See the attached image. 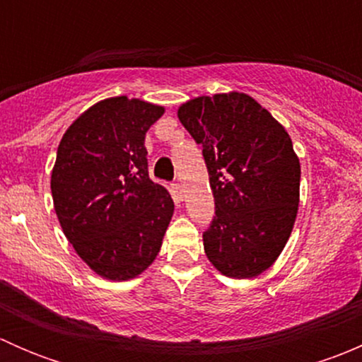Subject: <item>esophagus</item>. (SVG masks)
<instances>
[{
	"instance_id": "obj_1",
	"label": "esophagus",
	"mask_w": 362,
	"mask_h": 362,
	"mask_svg": "<svg viewBox=\"0 0 362 362\" xmlns=\"http://www.w3.org/2000/svg\"><path fill=\"white\" fill-rule=\"evenodd\" d=\"M171 192H173L175 199L182 202V198H184V187L180 184H171Z\"/></svg>"
}]
</instances>
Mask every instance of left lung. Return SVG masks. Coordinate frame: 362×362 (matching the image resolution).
<instances>
[{
  "mask_svg": "<svg viewBox=\"0 0 362 362\" xmlns=\"http://www.w3.org/2000/svg\"><path fill=\"white\" fill-rule=\"evenodd\" d=\"M178 119L203 147L214 191L206 257L226 276H257L284 250L298 214L301 168L291 136L242 93L194 98Z\"/></svg>",
  "mask_w": 362,
  "mask_h": 362,
  "instance_id": "1",
  "label": "left lung"
}]
</instances>
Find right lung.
<instances>
[{"instance_id":"obj_1","label":"right lung","mask_w":362,"mask_h":362,"mask_svg":"<svg viewBox=\"0 0 362 362\" xmlns=\"http://www.w3.org/2000/svg\"><path fill=\"white\" fill-rule=\"evenodd\" d=\"M163 107L126 96L86 110L64 133L50 178L57 218L76 254L108 280H129L159 254L173 199L148 178L145 133Z\"/></svg>"}]
</instances>
